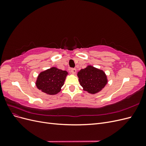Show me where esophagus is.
<instances>
[{"label": "esophagus", "mask_w": 146, "mask_h": 146, "mask_svg": "<svg viewBox=\"0 0 146 146\" xmlns=\"http://www.w3.org/2000/svg\"><path fill=\"white\" fill-rule=\"evenodd\" d=\"M70 72H71L73 74H75L76 73V68H72L70 69Z\"/></svg>", "instance_id": "1"}]
</instances>
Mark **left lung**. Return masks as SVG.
Listing matches in <instances>:
<instances>
[{
  "label": "left lung",
  "instance_id": "1",
  "mask_svg": "<svg viewBox=\"0 0 146 146\" xmlns=\"http://www.w3.org/2000/svg\"><path fill=\"white\" fill-rule=\"evenodd\" d=\"M78 81L83 90L91 94L99 92L107 83V76L103 70L88 66L78 72Z\"/></svg>",
  "mask_w": 146,
  "mask_h": 146
}]
</instances>
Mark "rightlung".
<instances>
[{
    "mask_svg": "<svg viewBox=\"0 0 146 146\" xmlns=\"http://www.w3.org/2000/svg\"><path fill=\"white\" fill-rule=\"evenodd\" d=\"M68 72L56 68L42 72L38 77L36 85L39 90L47 94L54 95L60 91Z\"/></svg>",
    "mask_w": 146,
    "mask_h": 146,
    "instance_id": "obj_1",
    "label": "right lung"
}]
</instances>
